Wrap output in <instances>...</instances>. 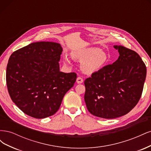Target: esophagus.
Here are the masks:
<instances>
[{"label":"esophagus","mask_w":151,"mask_h":151,"mask_svg":"<svg viewBox=\"0 0 151 151\" xmlns=\"http://www.w3.org/2000/svg\"><path fill=\"white\" fill-rule=\"evenodd\" d=\"M83 81H84L83 79L82 78V77H77V80H76V82H77V84H81V83H83Z\"/></svg>","instance_id":"esophagus-1"}]
</instances>
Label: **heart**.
<instances>
[{"instance_id": "heart-1", "label": "heart", "mask_w": 151, "mask_h": 151, "mask_svg": "<svg viewBox=\"0 0 151 151\" xmlns=\"http://www.w3.org/2000/svg\"><path fill=\"white\" fill-rule=\"evenodd\" d=\"M72 57L76 60L81 62V68L87 74H92L99 71L104 67L108 61L106 54L101 52L98 48H86L73 50ZM63 61L69 63L67 56H64Z\"/></svg>"}]
</instances>
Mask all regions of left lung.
Returning <instances> with one entry per match:
<instances>
[{"instance_id":"8db88e82","label":"left lung","mask_w":151,"mask_h":151,"mask_svg":"<svg viewBox=\"0 0 151 151\" xmlns=\"http://www.w3.org/2000/svg\"><path fill=\"white\" fill-rule=\"evenodd\" d=\"M120 56L84 81V100L92 115L107 119L123 116L138 103L145 80L146 66L139 54L115 45Z\"/></svg>"}]
</instances>
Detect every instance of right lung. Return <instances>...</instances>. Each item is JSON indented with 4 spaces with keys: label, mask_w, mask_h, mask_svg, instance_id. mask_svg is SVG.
Listing matches in <instances>:
<instances>
[{
    "label": "right lung",
    "mask_w": 151,
    "mask_h": 151,
    "mask_svg": "<svg viewBox=\"0 0 151 151\" xmlns=\"http://www.w3.org/2000/svg\"><path fill=\"white\" fill-rule=\"evenodd\" d=\"M62 52L59 43L40 42L16 50L9 59L8 92L26 115L39 119L54 115L65 93L74 86L76 73L60 71Z\"/></svg>",
    "instance_id": "add662e5"
}]
</instances>
